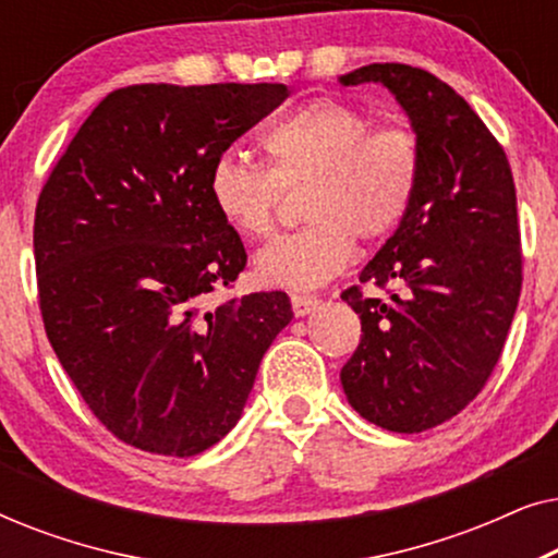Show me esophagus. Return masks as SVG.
<instances>
[{"label": "esophagus", "instance_id": "esophagus-1", "mask_svg": "<svg viewBox=\"0 0 558 558\" xmlns=\"http://www.w3.org/2000/svg\"><path fill=\"white\" fill-rule=\"evenodd\" d=\"M319 307V300L312 294H292V310L296 317H307L310 312H315Z\"/></svg>", "mask_w": 558, "mask_h": 558}]
</instances>
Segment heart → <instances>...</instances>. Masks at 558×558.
Instances as JSON below:
<instances>
[{
    "instance_id": "b5f03b06",
    "label": "heart",
    "mask_w": 558,
    "mask_h": 558,
    "mask_svg": "<svg viewBox=\"0 0 558 558\" xmlns=\"http://www.w3.org/2000/svg\"><path fill=\"white\" fill-rule=\"evenodd\" d=\"M355 106L317 98L264 132L269 167L223 151L213 159L208 195L228 228L262 239L274 228L281 187L310 185L307 228L279 235L256 254L254 274L266 287L310 292L345 269L355 235L384 241L414 203L422 151L411 129H373Z\"/></svg>"
}]
</instances>
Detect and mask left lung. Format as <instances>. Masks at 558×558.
Listing matches in <instances>:
<instances>
[{
    "mask_svg": "<svg viewBox=\"0 0 558 558\" xmlns=\"http://www.w3.org/2000/svg\"><path fill=\"white\" fill-rule=\"evenodd\" d=\"M340 83L391 90L422 151L407 218L361 271V281H396L403 294L342 292L363 330L340 371L342 391L380 429L426 432L483 391L506 345L523 281L513 174L483 119L437 75L373 63Z\"/></svg>",
    "mask_w": 558,
    "mask_h": 558,
    "instance_id": "obj_1",
    "label": "left lung"
}]
</instances>
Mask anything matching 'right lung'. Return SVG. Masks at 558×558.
<instances>
[{"label": "right lung", "instance_id": "add662e5", "mask_svg": "<svg viewBox=\"0 0 558 558\" xmlns=\"http://www.w3.org/2000/svg\"><path fill=\"white\" fill-rule=\"evenodd\" d=\"M287 96L284 83L113 90L37 201L50 345L98 422L144 452L193 457L223 439L292 323L284 292L205 310L246 266L210 203V165Z\"/></svg>", "mask_w": 558, "mask_h": 558}]
</instances>
